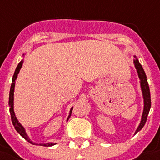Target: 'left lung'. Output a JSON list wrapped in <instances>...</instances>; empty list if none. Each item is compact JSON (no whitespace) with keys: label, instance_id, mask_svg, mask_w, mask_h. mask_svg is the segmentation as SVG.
Instances as JSON below:
<instances>
[{"label":"left lung","instance_id":"1","mask_svg":"<svg viewBox=\"0 0 160 160\" xmlns=\"http://www.w3.org/2000/svg\"><path fill=\"white\" fill-rule=\"evenodd\" d=\"M134 58H135L133 59V64L136 69H137L138 75V78H139L140 87H141L142 99H143V110H142L140 123L138 127V128L136 129V131H135V134H136L138 132H139L143 128V126L145 125V122L147 121V118H148V112H149V110H150L151 107V98L150 91H149V86H148L146 74H145L144 70L142 69V66L139 63L137 57L134 55Z\"/></svg>","mask_w":160,"mask_h":160}]
</instances>
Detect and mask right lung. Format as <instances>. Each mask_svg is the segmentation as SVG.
Returning <instances> with one entry per match:
<instances>
[{"label": "right lung", "mask_w": 160, "mask_h": 160, "mask_svg": "<svg viewBox=\"0 0 160 160\" xmlns=\"http://www.w3.org/2000/svg\"><path fill=\"white\" fill-rule=\"evenodd\" d=\"M24 55H25V53H23L22 54L23 57H24ZM22 64H23V59H22L20 63L18 64V67L16 68V70L15 72H14V75H13V77H12V85H11V89H10L9 107H10V113H11V118H12V124H13V126H14V128H15V129L17 130V132H18V133L20 134L23 138H25L28 142L32 143V144L40 145V146H45V147H50V146H53V145L56 144V143H54V142L36 143V142H32V141L30 139V138L28 137V133L26 132V130H25V128H24V127H23L20 122H19V121L18 120V118H17V117H16L15 115V112H14V90H15L16 80H17V78H18V75L19 74V72H20L21 68H22ZM72 110H73V107L70 108L69 116H68V118H67V121L69 120V118H70V116H71Z\"/></svg>", "instance_id": "add662e5"}]
</instances>
